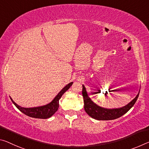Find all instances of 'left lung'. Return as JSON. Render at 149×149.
I'll use <instances>...</instances> for the list:
<instances>
[{"mask_svg":"<svg viewBox=\"0 0 149 149\" xmlns=\"http://www.w3.org/2000/svg\"><path fill=\"white\" fill-rule=\"evenodd\" d=\"M82 86H83L82 95L84 97V109L89 116L97 120H103V121L113 120L121 117L133 107L137 100L139 95V92L137 95L134 97V99L124 107L118 109H107L100 107L99 105H96L95 103H93L87 95L86 87L84 85Z\"/></svg>","mask_w":149,"mask_h":149,"instance_id":"obj_1","label":"left lung"}]
</instances>
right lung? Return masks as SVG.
<instances>
[{
	"mask_svg": "<svg viewBox=\"0 0 149 149\" xmlns=\"http://www.w3.org/2000/svg\"><path fill=\"white\" fill-rule=\"evenodd\" d=\"M73 84V82H70V84L63 87V88L59 92L57 95L55 97V98L51 101L50 103H48L46 105L40 106V107H32V108H24L18 105L14 101L12 98L10 100L12 102L14 103L16 107L19 109L21 112L23 113L24 114L28 115L30 117L36 118V119H48L57 111L59 107V100L61 98V97L65 92L68 90V89L72 86Z\"/></svg>",
	"mask_w": 149,
	"mask_h": 149,
	"instance_id": "add662e5",
	"label": "right lung"
}]
</instances>
